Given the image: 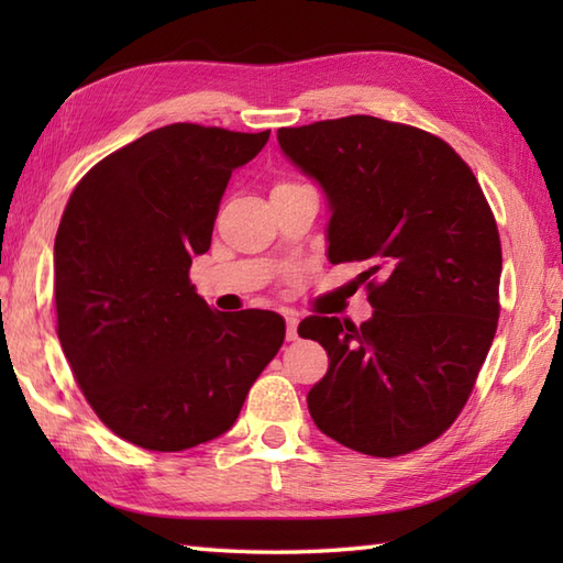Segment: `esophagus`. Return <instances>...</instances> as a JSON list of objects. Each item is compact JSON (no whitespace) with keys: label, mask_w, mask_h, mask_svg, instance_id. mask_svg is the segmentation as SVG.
I'll use <instances>...</instances> for the list:
<instances>
[{"label":"esophagus","mask_w":563,"mask_h":563,"mask_svg":"<svg viewBox=\"0 0 563 563\" xmlns=\"http://www.w3.org/2000/svg\"><path fill=\"white\" fill-rule=\"evenodd\" d=\"M285 324H288V333H285V336H288V341H297V324H300V321L295 317H288L285 319Z\"/></svg>","instance_id":"1"}]
</instances>
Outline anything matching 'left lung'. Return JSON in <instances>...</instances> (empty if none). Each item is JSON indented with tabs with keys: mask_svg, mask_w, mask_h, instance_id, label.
<instances>
[{
	"mask_svg": "<svg viewBox=\"0 0 563 563\" xmlns=\"http://www.w3.org/2000/svg\"><path fill=\"white\" fill-rule=\"evenodd\" d=\"M285 157L329 202V261H361L373 317H307L329 369L307 406L321 433L397 457L454 423L498 327L500 239L470 166L445 140L375 115L280 128Z\"/></svg>",
	"mask_w": 563,
	"mask_h": 563,
	"instance_id": "1",
	"label": "left lung"
}]
</instances>
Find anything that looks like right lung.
Here are the masks:
<instances>
[{"mask_svg":"<svg viewBox=\"0 0 563 563\" xmlns=\"http://www.w3.org/2000/svg\"><path fill=\"white\" fill-rule=\"evenodd\" d=\"M263 133L174 123L101 159L55 236L57 339L91 409L154 452L227 433L285 339L275 312L224 314L190 285L230 176Z\"/></svg>","mask_w":563,"mask_h":563,"instance_id":"1","label":"right lung"}]
</instances>
